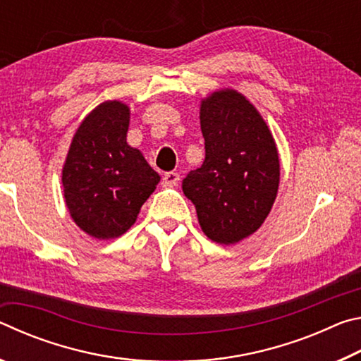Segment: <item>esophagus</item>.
Segmentation results:
<instances>
[{
	"label": "esophagus",
	"mask_w": 361,
	"mask_h": 361,
	"mask_svg": "<svg viewBox=\"0 0 361 361\" xmlns=\"http://www.w3.org/2000/svg\"><path fill=\"white\" fill-rule=\"evenodd\" d=\"M178 181H180V175L176 172H167L162 176V186L166 188H173L178 185Z\"/></svg>",
	"instance_id": "34e87169"
}]
</instances>
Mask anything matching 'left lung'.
<instances>
[{"label": "left lung", "mask_w": 361, "mask_h": 361, "mask_svg": "<svg viewBox=\"0 0 361 361\" xmlns=\"http://www.w3.org/2000/svg\"><path fill=\"white\" fill-rule=\"evenodd\" d=\"M205 161L183 180L204 234L232 245L261 228L280 181L276 142L258 109L234 89L200 103Z\"/></svg>", "instance_id": "8db88e82"}]
</instances>
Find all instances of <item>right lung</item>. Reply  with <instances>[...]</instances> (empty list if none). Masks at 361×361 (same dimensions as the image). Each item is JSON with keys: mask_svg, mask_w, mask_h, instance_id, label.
<instances>
[{"mask_svg": "<svg viewBox=\"0 0 361 361\" xmlns=\"http://www.w3.org/2000/svg\"><path fill=\"white\" fill-rule=\"evenodd\" d=\"M129 121L126 103H100L78 127L65 159V204L73 221L95 239H114L130 229L161 181L127 143Z\"/></svg>", "mask_w": 361, "mask_h": 361, "instance_id": "right-lung-1", "label": "right lung"}]
</instances>
